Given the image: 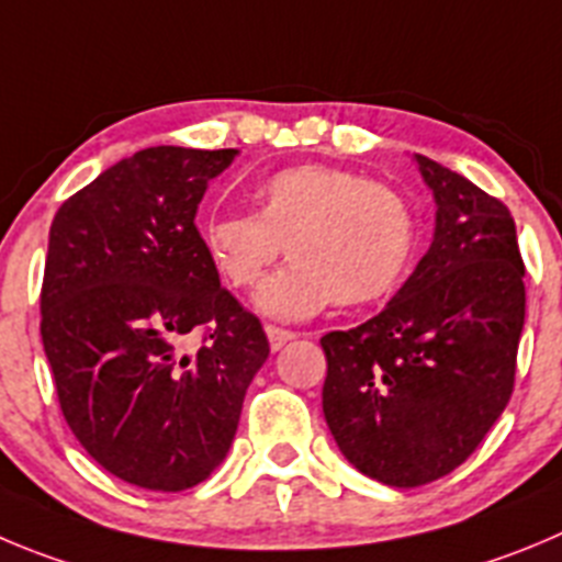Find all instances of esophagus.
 <instances>
[{
	"label": "esophagus",
	"mask_w": 562,
	"mask_h": 562,
	"mask_svg": "<svg viewBox=\"0 0 562 562\" xmlns=\"http://www.w3.org/2000/svg\"><path fill=\"white\" fill-rule=\"evenodd\" d=\"M266 338H269L271 352H280L282 346H285L288 340L296 338V335H293L291 329H282V327H266Z\"/></svg>",
	"instance_id": "34e87169"
}]
</instances>
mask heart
Listing matches in <instances>:
<instances>
[{"label": "heart", "mask_w": 562, "mask_h": 562, "mask_svg": "<svg viewBox=\"0 0 562 562\" xmlns=\"http://www.w3.org/2000/svg\"><path fill=\"white\" fill-rule=\"evenodd\" d=\"M257 213L204 224V251L229 285L251 288L285 255L251 305L274 322L360 307L400 288L416 255V216L400 191L329 166H291L257 188Z\"/></svg>", "instance_id": "obj_1"}]
</instances>
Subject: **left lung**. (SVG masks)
Instances as JSON below:
<instances>
[{
	"mask_svg": "<svg viewBox=\"0 0 562 562\" xmlns=\"http://www.w3.org/2000/svg\"><path fill=\"white\" fill-rule=\"evenodd\" d=\"M432 191L427 255L380 316L322 338V407L344 458L416 487L458 469L510 402L524 329L516 222L458 171L413 155Z\"/></svg>",
	"mask_w": 562,
	"mask_h": 562,
	"instance_id": "obj_1",
	"label": "left lung"
}]
</instances>
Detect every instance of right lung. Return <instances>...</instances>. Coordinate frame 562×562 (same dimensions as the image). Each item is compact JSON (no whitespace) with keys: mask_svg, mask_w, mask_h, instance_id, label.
Segmentation results:
<instances>
[{"mask_svg":"<svg viewBox=\"0 0 562 562\" xmlns=\"http://www.w3.org/2000/svg\"><path fill=\"white\" fill-rule=\"evenodd\" d=\"M238 149L149 146L66 199L49 229L41 338L68 427L102 469L177 494L218 469L269 340L196 229ZM209 327L188 353L184 338Z\"/></svg>","mask_w":562,"mask_h":562,"instance_id":"1","label":"right lung"}]
</instances>
